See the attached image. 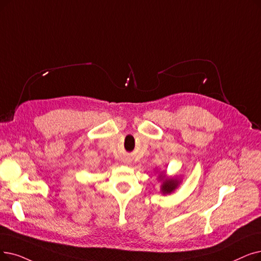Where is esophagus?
<instances>
[{
    "instance_id": "esophagus-1",
    "label": "esophagus",
    "mask_w": 261,
    "mask_h": 261,
    "mask_svg": "<svg viewBox=\"0 0 261 261\" xmlns=\"http://www.w3.org/2000/svg\"><path fill=\"white\" fill-rule=\"evenodd\" d=\"M126 163H129V162H126Z\"/></svg>"
}]
</instances>
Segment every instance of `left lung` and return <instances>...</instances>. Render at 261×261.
Segmentation results:
<instances>
[{"label":"left lung","instance_id":"1","mask_svg":"<svg viewBox=\"0 0 261 261\" xmlns=\"http://www.w3.org/2000/svg\"><path fill=\"white\" fill-rule=\"evenodd\" d=\"M159 178L163 182L161 186V192L163 194H171L172 192H174L178 188L180 184V181L177 178H168L165 176V173L160 174Z\"/></svg>","mask_w":261,"mask_h":261}]
</instances>
